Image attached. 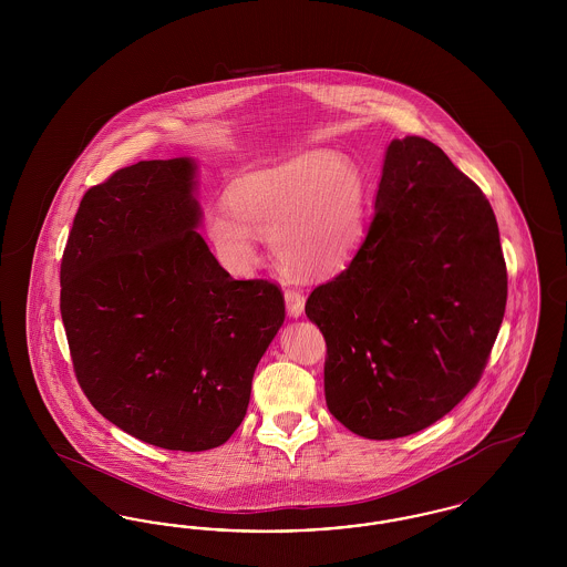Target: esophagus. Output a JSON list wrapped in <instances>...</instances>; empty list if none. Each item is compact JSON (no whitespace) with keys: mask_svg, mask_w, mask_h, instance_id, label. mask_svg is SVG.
I'll list each match as a JSON object with an SVG mask.
<instances>
[{"mask_svg":"<svg viewBox=\"0 0 567 567\" xmlns=\"http://www.w3.org/2000/svg\"><path fill=\"white\" fill-rule=\"evenodd\" d=\"M285 303H287V312H289V317H301V312H303V306H306V297L301 291H297V289H287L285 291Z\"/></svg>","mask_w":567,"mask_h":567,"instance_id":"1","label":"esophagus"}]
</instances>
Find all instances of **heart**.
I'll list each match as a JSON object with an SVG mask.
<instances>
[{"label":"heart","instance_id":"heart-1","mask_svg":"<svg viewBox=\"0 0 567 567\" xmlns=\"http://www.w3.org/2000/svg\"><path fill=\"white\" fill-rule=\"evenodd\" d=\"M370 178L351 157L315 148L240 176L229 206L206 210L204 231L218 264L246 276L259 261L257 236L278 261L306 274H336L365 240Z\"/></svg>","mask_w":567,"mask_h":567}]
</instances>
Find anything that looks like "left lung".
Returning a JSON list of instances; mask_svg holds the SVG:
<instances>
[{
  "label": "left lung",
  "mask_w": 567,
  "mask_h": 567,
  "mask_svg": "<svg viewBox=\"0 0 567 567\" xmlns=\"http://www.w3.org/2000/svg\"><path fill=\"white\" fill-rule=\"evenodd\" d=\"M506 296L483 190L430 140H393L365 240L306 301L327 342L329 412L368 440L430 427L481 380Z\"/></svg>",
  "instance_id": "8db88e82"
}]
</instances>
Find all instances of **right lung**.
<instances>
[{"label":"right lung","instance_id":"1","mask_svg":"<svg viewBox=\"0 0 567 567\" xmlns=\"http://www.w3.org/2000/svg\"><path fill=\"white\" fill-rule=\"evenodd\" d=\"M197 163L140 162L91 187L63 250L61 319L84 395L137 440L197 453L243 423L285 321L268 280H234L199 236Z\"/></svg>","mask_w":567,"mask_h":567}]
</instances>
